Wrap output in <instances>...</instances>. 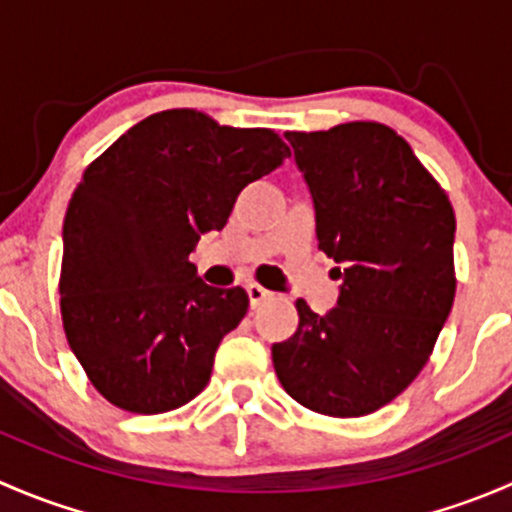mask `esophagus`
Returning a JSON list of instances; mask_svg holds the SVG:
<instances>
[{"label": "esophagus", "instance_id": "obj_1", "mask_svg": "<svg viewBox=\"0 0 512 512\" xmlns=\"http://www.w3.org/2000/svg\"><path fill=\"white\" fill-rule=\"evenodd\" d=\"M245 289H247V297H250V307L252 309H255L260 302H265L267 297H272L270 289L257 285V282H250V285H247Z\"/></svg>", "mask_w": 512, "mask_h": 512}]
</instances>
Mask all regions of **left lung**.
Listing matches in <instances>:
<instances>
[{"label":"left lung","instance_id":"1","mask_svg":"<svg viewBox=\"0 0 512 512\" xmlns=\"http://www.w3.org/2000/svg\"><path fill=\"white\" fill-rule=\"evenodd\" d=\"M317 213L319 250L342 265L324 317L297 299L299 327L272 344L277 379L324 416L374 414L426 366L456 297V215L446 190L384 123L287 131Z\"/></svg>","mask_w":512,"mask_h":512}]
</instances>
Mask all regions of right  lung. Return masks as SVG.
<instances>
[{
	"label": "right lung",
	"mask_w": 512,
	"mask_h": 512,
	"mask_svg": "<svg viewBox=\"0 0 512 512\" xmlns=\"http://www.w3.org/2000/svg\"><path fill=\"white\" fill-rule=\"evenodd\" d=\"M287 156L270 128L170 108L84 170L64 218L61 322L103 399L163 414L208 386L218 344L250 299L205 285L188 257L200 235L223 230L240 190Z\"/></svg>",
	"instance_id": "obj_1"
}]
</instances>
